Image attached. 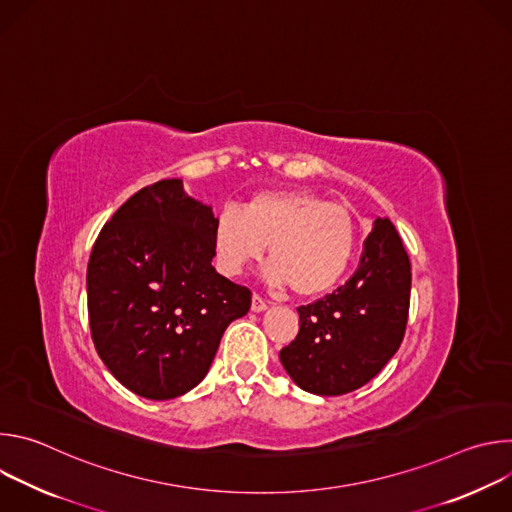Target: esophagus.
<instances>
[{"label": "esophagus", "instance_id": "esophagus-1", "mask_svg": "<svg viewBox=\"0 0 512 512\" xmlns=\"http://www.w3.org/2000/svg\"><path fill=\"white\" fill-rule=\"evenodd\" d=\"M251 310H253V312H263V310H267V302H265V300H263L259 294H253Z\"/></svg>", "mask_w": 512, "mask_h": 512}]
</instances>
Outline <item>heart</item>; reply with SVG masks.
<instances>
[{
    "label": "heart",
    "instance_id": "obj_1",
    "mask_svg": "<svg viewBox=\"0 0 512 512\" xmlns=\"http://www.w3.org/2000/svg\"><path fill=\"white\" fill-rule=\"evenodd\" d=\"M212 243L221 269L239 275L269 245L273 283L298 296L328 291L346 271L354 249V221L340 204L306 192L273 190L243 208L225 206L214 218Z\"/></svg>",
    "mask_w": 512,
    "mask_h": 512
}]
</instances>
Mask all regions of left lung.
<instances>
[{
  "label": "left lung",
  "mask_w": 512,
  "mask_h": 512,
  "mask_svg": "<svg viewBox=\"0 0 512 512\" xmlns=\"http://www.w3.org/2000/svg\"><path fill=\"white\" fill-rule=\"evenodd\" d=\"M411 263L389 218H377L358 269L314 304L300 306V332L279 352L294 383L334 397L367 385L403 342Z\"/></svg>",
  "instance_id": "1"
}]
</instances>
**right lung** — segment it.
Segmentation results:
<instances>
[{"instance_id":"add662e5","label":"right lung","mask_w":512,"mask_h":512,"mask_svg":"<svg viewBox=\"0 0 512 512\" xmlns=\"http://www.w3.org/2000/svg\"><path fill=\"white\" fill-rule=\"evenodd\" d=\"M212 208L182 180L135 192L101 229L87 267L93 344L139 397L166 401L208 373L227 326L251 308L249 287L216 273Z\"/></svg>"}]
</instances>
